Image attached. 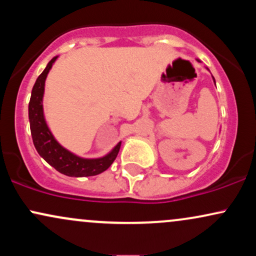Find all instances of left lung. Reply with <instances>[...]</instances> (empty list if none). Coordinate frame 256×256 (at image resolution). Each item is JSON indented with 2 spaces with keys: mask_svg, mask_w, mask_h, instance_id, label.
Masks as SVG:
<instances>
[{
  "mask_svg": "<svg viewBox=\"0 0 256 256\" xmlns=\"http://www.w3.org/2000/svg\"><path fill=\"white\" fill-rule=\"evenodd\" d=\"M200 61V60H198ZM208 70V68H207ZM213 82H214V84H216V79H214V77H213Z\"/></svg>",
  "mask_w": 256,
  "mask_h": 256,
  "instance_id": "8db88e82",
  "label": "left lung"
}]
</instances>
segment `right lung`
<instances>
[{"mask_svg": "<svg viewBox=\"0 0 256 256\" xmlns=\"http://www.w3.org/2000/svg\"><path fill=\"white\" fill-rule=\"evenodd\" d=\"M54 56L49 61L44 71L37 78L32 88L30 104H28V120L34 148L49 165L56 171L68 177H90L104 172L118 155L122 142L114 146L107 155L96 158H85L67 150L52 136V131L46 125L43 110L44 85L49 71L56 61Z\"/></svg>", "mask_w": 256, "mask_h": 256, "instance_id": "right-lung-1", "label": "right lung"}]
</instances>
